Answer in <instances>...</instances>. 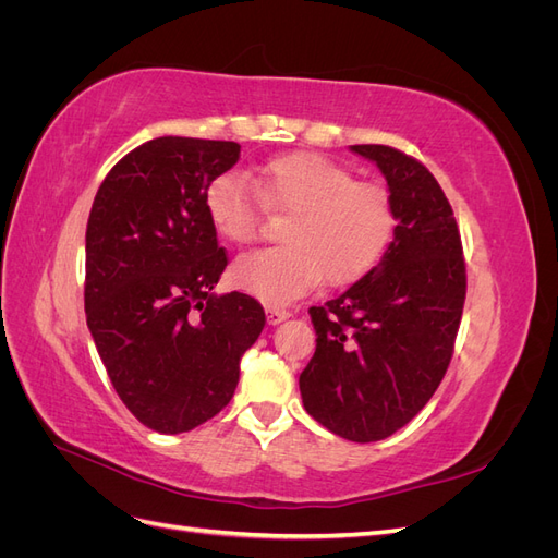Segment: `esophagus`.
<instances>
[{
	"label": "esophagus",
	"instance_id": "esophagus-1",
	"mask_svg": "<svg viewBox=\"0 0 558 558\" xmlns=\"http://www.w3.org/2000/svg\"><path fill=\"white\" fill-rule=\"evenodd\" d=\"M291 316V312H286V310H279V307H267V324L269 326H277V324H281V320H286Z\"/></svg>",
	"mask_w": 558,
	"mask_h": 558
}]
</instances>
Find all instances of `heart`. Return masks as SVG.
I'll return each instance as SVG.
<instances>
[{
	"label": "heart",
	"mask_w": 558,
	"mask_h": 558,
	"mask_svg": "<svg viewBox=\"0 0 558 558\" xmlns=\"http://www.w3.org/2000/svg\"><path fill=\"white\" fill-rule=\"evenodd\" d=\"M263 207L289 214L281 228L286 244L238 258L232 281L265 305H286L326 277L332 286L359 281L381 258L396 230L386 189L356 181L344 165L314 150L267 160L251 181L221 174L205 191L209 223L230 244L258 238Z\"/></svg>",
	"instance_id": "heart-1"
}]
</instances>
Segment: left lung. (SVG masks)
<instances>
[{
  "label": "left lung",
  "mask_w": 558,
  "mask_h": 558,
  "mask_svg": "<svg viewBox=\"0 0 558 558\" xmlns=\"http://www.w3.org/2000/svg\"><path fill=\"white\" fill-rule=\"evenodd\" d=\"M351 150L381 170L398 226L363 279L310 307L316 351L300 393L307 414L330 433L377 442L410 424L447 373L465 302V260L449 199L424 165L381 144Z\"/></svg>",
  "instance_id": "obj_1"
}]
</instances>
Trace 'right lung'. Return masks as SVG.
I'll use <instances>...</instances> for the list:
<instances>
[{"mask_svg":"<svg viewBox=\"0 0 558 558\" xmlns=\"http://www.w3.org/2000/svg\"><path fill=\"white\" fill-rule=\"evenodd\" d=\"M238 160V142L150 140L111 167L90 209L88 328L125 408L165 435L226 408L265 326L258 300L214 293L228 256L205 191Z\"/></svg>","mask_w":558,"mask_h":558,"instance_id":"right-lung-1","label":"right lung"}]
</instances>
